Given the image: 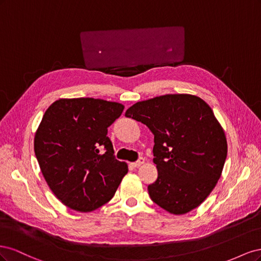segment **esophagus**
Returning a JSON list of instances; mask_svg holds the SVG:
<instances>
[{
  "label": "esophagus",
  "mask_w": 261,
  "mask_h": 261,
  "mask_svg": "<svg viewBox=\"0 0 261 261\" xmlns=\"http://www.w3.org/2000/svg\"><path fill=\"white\" fill-rule=\"evenodd\" d=\"M145 163V159L144 158H139V159L136 161V162H133L132 163V167L134 168H139L140 165H143Z\"/></svg>",
  "instance_id": "1"
}]
</instances>
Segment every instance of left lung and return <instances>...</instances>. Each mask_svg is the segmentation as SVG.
Wrapping results in <instances>:
<instances>
[{
	"label": "left lung",
	"mask_w": 261,
	"mask_h": 261,
	"mask_svg": "<svg viewBox=\"0 0 261 261\" xmlns=\"http://www.w3.org/2000/svg\"><path fill=\"white\" fill-rule=\"evenodd\" d=\"M125 116L154 135L158 178L150 198L172 215L197 208L216 187L227 154L225 134L212 109L193 94H165L137 102Z\"/></svg>",
	"instance_id": "obj_1"
}]
</instances>
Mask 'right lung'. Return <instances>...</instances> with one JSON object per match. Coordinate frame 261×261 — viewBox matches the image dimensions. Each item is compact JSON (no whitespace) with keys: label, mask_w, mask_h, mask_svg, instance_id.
Here are the masks:
<instances>
[{"label":"right lung","mask_w":261,"mask_h":261,"mask_svg":"<svg viewBox=\"0 0 261 261\" xmlns=\"http://www.w3.org/2000/svg\"><path fill=\"white\" fill-rule=\"evenodd\" d=\"M124 106L93 98L60 99L48 108L35 135L39 167L66 207L90 212L112 199L128 171L115 159L108 127Z\"/></svg>","instance_id":"right-lung-1"}]
</instances>
